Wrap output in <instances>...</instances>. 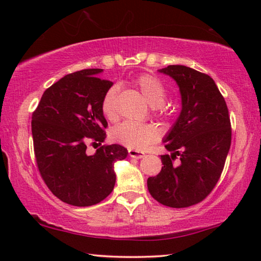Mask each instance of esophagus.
Masks as SVG:
<instances>
[{
	"instance_id": "1",
	"label": "esophagus",
	"mask_w": 261,
	"mask_h": 261,
	"mask_svg": "<svg viewBox=\"0 0 261 261\" xmlns=\"http://www.w3.org/2000/svg\"><path fill=\"white\" fill-rule=\"evenodd\" d=\"M129 155L131 158H135V159H141V158L145 156V153L136 151V149H129Z\"/></svg>"
}]
</instances>
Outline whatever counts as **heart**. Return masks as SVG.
<instances>
[{
	"label": "heart",
	"instance_id": "1",
	"mask_svg": "<svg viewBox=\"0 0 261 261\" xmlns=\"http://www.w3.org/2000/svg\"><path fill=\"white\" fill-rule=\"evenodd\" d=\"M135 86L153 108L163 105L167 96L166 88L156 77L152 74H141L135 81ZM101 110L109 121L118 117L116 107V87L106 92L101 101ZM161 137V130L155 124H138L134 122H123L110 130V139L130 149L143 151L155 143Z\"/></svg>",
	"mask_w": 261,
	"mask_h": 261
}]
</instances>
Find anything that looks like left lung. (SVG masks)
I'll return each instance as SVG.
<instances>
[{"instance_id": "left-lung-1", "label": "left lung", "mask_w": 261, "mask_h": 261, "mask_svg": "<svg viewBox=\"0 0 261 261\" xmlns=\"http://www.w3.org/2000/svg\"><path fill=\"white\" fill-rule=\"evenodd\" d=\"M159 72L177 83L182 110L163 138L170 155H161L162 169L148 177L147 188L160 204L184 208L204 200L218 183L231 144L230 117L208 74L185 65H168ZM177 156L180 161L174 164Z\"/></svg>"}]
</instances>
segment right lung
I'll list each match as a JSON object with an SVG mask.
<instances>
[{
    "instance_id": "obj_1",
    "label": "right lung",
    "mask_w": 261,
    "mask_h": 261,
    "mask_svg": "<svg viewBox=\"0 0 261 261\" xmlns=\"http://www.w3.org/2000/svg\"><path fill=\"white\" fill-rule=\"evenodd\" d=\"M102 69L67 74L43 92L32 114V136L37 165L54 196L69 205L98 204L112 193L116 175L114 163L127 155L121 145H103L108 123L101 101L113 83L98 77Z\"/></svg>"
}]
</instances>
